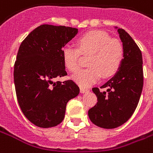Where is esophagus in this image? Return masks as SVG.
Listing matches in <instances>:
<instances>
[{"label": "esophagus", "mask_w": 153, "mask_h": 153, "mask_svg": "<svg viewBox=\"0 0 153 153\" xmlns=\"http://www.w3.org/2000/svg\"><path fill=\"white\" fill-rule=\"evenodd\" d=\"M89 91L88 89H87V88H84V87H80V92L81 93H85V92H87Z\"/></svg>", "instance_id": "obj_1"}]
</instances>
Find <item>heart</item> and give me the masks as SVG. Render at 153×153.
I'll return each mask as SVG.
<instances>
[{
    "instance_id": "b5f03b06",
    "label": "heart",
    "mask_w": 153,
    "mask_h": 153,
    "mask_svg": "<svg viewBox=\"0 0 153 153\" xmlns=\"http://www.w3.org/2000/svg\"><path fill=\"white\" fill-rule=\"evenodd\" d=\"M78 48L66 45L62 51L65 66L71 72L80 67V56L89 55L88 68L81 70L73 75V79L82 87L95 83L100 77L109 78L116 74L124 56L120 41L111 38L107 33L99 30L90 31L77 39Z\"/></svg>"
}]
</instances>
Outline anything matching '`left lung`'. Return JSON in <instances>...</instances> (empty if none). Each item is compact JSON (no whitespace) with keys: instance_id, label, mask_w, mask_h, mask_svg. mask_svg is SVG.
I'll return each mask as SVG.
<instances>
[{"instance_id":"8db88e82","label":"left lung","mask_w":153,"mask_h":153,"mask_svg":"<svg viewBox=\"0 0 153 153\" xmlns=\"http://www.w3.org/2000/svg\"><path fill=\"white\" fill-rule=\"evenodd\" d=\"M124 56L117 73L100 88H92L97 103L89 109L92 123L107 129L115 128L130 119L138 105L144 84L141 51L125 30L118 28Z\"/></svg>"}]
</instances>
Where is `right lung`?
I'll return each mask as SVG.
<instances>
[{
	"instance_id": "obj_1",
	"label": "right lung",
	"mask_w": 153,
	"mask_h": 153,
	"mask_svg": "<svg viewBox=\"0 0 153 153\" xmlns=\"http://www.w3.org/2000/svg\"><path fill=\"white\" fill-rule=\"evenodd\" d=\"M77 33L76 28L42 25L20 45L13 71L16 95L23 114L38 127L62 123L68 101L79 94L72 80L54 82L67 75L62 51Z\"/></svg>"
}]
</instances>
